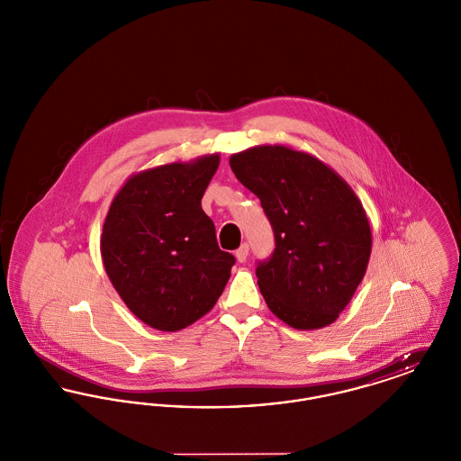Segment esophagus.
Masks as SVG:
<instances>
[{
	"label": "esophagus",
	"instance_id": "34e87169",
	"mask_svg": "<svg viewBox=\"0 0 461 461\" xmlns=\"http://www.w3.org/2000/svg\"><path fill=\"white\" fill-rule=\"evenodd\" d=\"M247 256H249V245L243 243L240 249L235 252V258H237L239 263H245V261H247Z\"/></svg>",
	"mask_w": 461,
	"mask_h": 461
}]
</instances>
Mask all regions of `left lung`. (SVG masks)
Segmentation results:
<instances>
[{
    "mask_svg": "<svg viewBox=\"0 0 461 461\" xmlns=\"http://www.w3.org/2000/svg\"><path fill=\"white\" fill-rule=\"evenodd\" d=\"M230 166L261 200L275 231V250L256 269L266 304L292 329L329 327L370 261L372 228L361 200L323 160L285 145L247 149Z\"/></svg>",
    "mask_w": 461,
    "mask_h": 461,
    "instance_id": "obj_1",
    "label": "left lung"
}]
</instances>
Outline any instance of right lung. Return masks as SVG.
<instances>
[{
  "instance_id": "add662e5",
  "label": "right lung",
  "mask_w": 461,
  "mask_h": 461,
  "mask_svg": "<svg viewBox=\"0 0 461 461\" xmlns=\"http://www.w3.org/2000/svg\"><path fill=\"white\" fill-rule=\"evenodd\" d=\"M220 154L130 176L110 203L102 259L124 304L145 325L177 331L218 303L235 258L221 250L200 200Z\"/></svg>"
}]
</instances>
